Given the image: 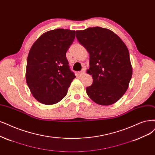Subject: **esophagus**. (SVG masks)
<instances>
[{
	"label": "esophagus",
	"instance_id": "34e87169",
	"mask_svg": "<svg viewBox=\"0 0 155 155\" xmlns=\"http://www.w3.org/2000/svg\"><path fill=\"white\" fill-rule=\"evenodd\" d=\"M84 73H85V71H81L78 72V75L79 77H82V76L84 75Z\"/></svg>",
	"mask_w": 155,
	"mask_h": 155
}]
</instances>
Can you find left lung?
I'll list each match as a JSON object with an SVG mask.
<instances>
[{"instance_id":"obj_1","label":"left lung","mask_w":155,"mask_h":155,"mask_svg":"<svg viewBox=\"0 0 155 155\" xmlns=\"http://www.w3.org/2000/svg\"><path fill=\"white\" fill-rule=\"evenodd\" d=\"M78 42L89 54L93 84L86 88L96 104L108 106L116 103L127 91L132 66L127 46L116 33L100 27L77 31Z\"/></svg>"}]
</instances>
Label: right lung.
<instances>
[{
	"label": "right lung",
	"mask_w": 155,
	"mask_h": 155,
	"mask_svg": "<svg viewBox=\"0 0 155 155\" xmlns=\"http://www.w3.org/2000/svg\"><path fill=\"white\" fill-rule=\"evenodd\" d=\"M74 38V31H49L41 34L29 50L26 82L34 98L44 105H54L64 98L76 77L66 56Z\"/></svg>",
	"instance_id": "add662e5"
}]
</instances>
